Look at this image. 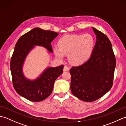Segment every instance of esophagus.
I'll list each match as a JSON object with an SVG mask.
<instances>
[{"instance_id": "esophagus-1", "label": "esophagus", "mask_w": 126, "mask_h": 126, "mask_svg": "<svg viewBox=\"0 0 126 126\" xmlns=\"http://www.w3.org/2000/svg\"><path fill=\"white\" fill-rule=\"evenodd\" d=\"M69 70V68L67 66H64V68H63V71H68Z\"/></svg>"}]
</instances>
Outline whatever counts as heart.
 Instances as JSON below:
<instances>
[{"instance_id": "1", "label": "heart", "mask_w": 126, "mask_h": 126, "mask_svg": "<svg viewBox=\"0 0 126 126\" xmlns=\"http://www.w3.org/2000/svg\"><path fill=\"white\" fill-rule=\"evenodd\" d=\"M59 47L54 48L55 55L63 60L69 55V60L74 65H81L87 61L94 47V40L90 34L66 36L59 41Z\"/></svg>"}]
</instances>
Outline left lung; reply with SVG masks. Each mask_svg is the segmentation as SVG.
<instances>
[{
    "mask_svg": "<svg viewBox=\"0 0 126 126\" xmlns=\"http://www.w3.org/2000/svg\"><path fill=\"white\" fill-rule=\"evenodd\" d=\"M96 41L87 62L70 69V89L81 100H98L111 89L113 83L116 60L110 41L106 34L94 28Z\"/></svg>",
    "mask_w": 126,
    "mask_h": 126,
    "instance_id": "8db88e82",
    "label": "left lung"
}]
</instances>
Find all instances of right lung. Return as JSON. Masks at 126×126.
<instances>
[{
  "label": "right lung",
  "mask_w": 126,
  "mask_h": 126,
  "mask_svg": "<svg viewBox=\"0 0 126 126\" xmlns=\"http://www.w3.org/2000/svg\"><path fill=\"white\" fill-rule=\"evenodd\" d=\"M58 34L55 32L36 28L21 36L16 43L10 62L13 85L19 95L29 101H41L51 94L55 80L63 73L64 65L47 68L38 78L30 80L23 74L25 58L35 45L43 47L52 52L51 42Z\"/></svg>",
  "instance_id": "add662e5"
}]
</instances>
